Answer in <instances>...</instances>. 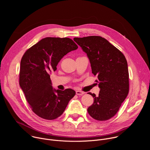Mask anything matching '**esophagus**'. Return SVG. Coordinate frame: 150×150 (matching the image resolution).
I'll list each match as a JSON object with an SVG mask.
<instances>
[{"label":"esophagus","mask_w":150,"mask_h":150,"mask_svg":"<svg viewBox=\"0 0 150 150\" xmlns=\"http://www.w3.org/2000/svg\"><path fill=\"white\" fill-rule=\"evenodd\" d=\"M76 94L78 96H82V95L84 94V92L79 91V90H77V91H76Z\"/></svg>","instance_id":"1"}]
</instances>
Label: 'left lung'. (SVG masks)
<instances>
[{
	"label": "left lung",
	"mask_w": 150,
	"mask_h": 150,
	"mask_svg": "<svg viewBox=\"0 0 150 150\" xmlns=\"http://www.w3.org/2000/svg\"><path fill=\"white\" fill-rule=\"evenodd\" d=\"M75 41L86 53L92 73L97 76L100 93L94 98L87 110L94 119L103 121L113 117L129 93V72L123 54L100 36L74 38Z\"/></svg>",
	"instance_id": "8db88e82"
}]
</instances>
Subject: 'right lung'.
<instances>
[{"instance_id":"1","label":"right lung","mask_w":150,"mask_h":150,"mask_svg":"<svg viewBox=\"0 0 150 150\" xmlns=\"http://www.w3.org/2000/svg\"><path fill=\"white\" fill-rule=\"evenodd\" d=\"M69 38L46 37L28 49L21 60L19 85L32 110L39 117L53 120L62 115L75 95L71 88L54 90L50 74L61 59L76 50Z\"/></svg>"}]
</instances>
